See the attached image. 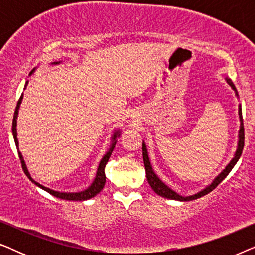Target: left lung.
<instances>
[{
  "label": "left lung",
  "instance_id": "obj_1",
  "mask_svg": "<svg viewBox=\"0 0 255 255\" xmlns=\"http://www.w3.org/2000/svg\"><path fill=\"white\" fill-rule=\"evenodd\" d=\"M226 82L229 83L230 86H231V88L235 90L236 92V95L238 96V93H237V89L235 85H233L232 81L228 78H225ZM239 118H240V130H239V134H238V147H237V151L235 153V156H233L231 161H230V163L228 166L225 167V169L223 170V172L219 174V175L216 177V179L212 181L211 184H209L208 187H205L203 190H201L200 193L195 194V195H190V196H181V195H179L177 193H175V191L170 189V188L168 186H166L165 183L162 182L161 180L159 179L158 175L154 173V170H153L152 168V165L151 162H149V158H148V154H147V148H146V145L145 142H142V159H144V165H145V170H146V177H147V181L149 183V186H151V188L153 190L155 191V194H158L159 196L161 197H166V198H169V200H176V201H193V200H196V198H200L202 196H204V195H207L210 193V191H212L215 189L216 187L218 186L219 183L222 182L223 180L225 179L226 176L229 175V173L231 172L233 167H235V165L237 163V161H238L240 155H242L243 153V148H244V140H245V134H244V123H243V114H242V107L239 106Z\"/></svg>",
  "mask_w": 255,
  "mask_h": 255
}]
</instances>
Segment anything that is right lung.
I'll return each mask as SVG.
<instances>
[{"instance_id": "obj_1", "label": "right lung", "mask_w": 255, "mask_h": 255, "mask_svg": "<svg viewBox=\"0 0 255 255\" xmlns=\"http://www.w3.org/2000/svg\"><path fill=\"white\" fill-rule=\"evenodd\" d=\"M53 65H57V64H60V61H55V62H52ZM34 72L31 71L30 75L32 74V73ZM27 82H25V87H24V89L26 88L27 86ZM22 100H23V94L20 95L18 102H17V106H16V110H15V114H13V120H12V135H13V140H15V144H16V147H17V151H18V156L20 159V163H22V168L24 170V173L26 174V176L29 177V179L31 180V182H33L36 186H38L39 188H41V189H44L45 191H47V193H50L51 195H53V196L58 197V198H62V200H67V201H86V200H89V198H92L94 196H96L97 194L100 193L101 190L103 189L104 184H106V174H104V168H106V165L108 162V160H109L111 153H113L114 148H115V145H116L117 142V138H120L121 135V131H115V133L113 137H111V140H113V142H111L110 145V148L109 151H108L106 154H104V156L102 158V160L100 161V165H99V168H97V172H96V176L95 179H94L93 183L90 184V186L87 188V189L82 190V191H79V193H60V191H55V190H52L50 189V188L47 187H44L43 184L38 183L34 181L32 177H31L29 170H27V167L25 165V161H24L23 159V155L22 153L19 152V148H18V139H17V116H18V110H19V106L20 103H22Z\"/></svg>"}]
</instances>
